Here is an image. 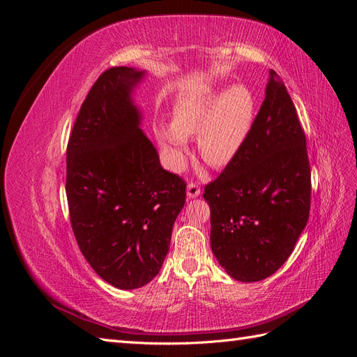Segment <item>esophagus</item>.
<instances>
[{
	"label": "esophagus",
	"instance_id": "1",
	"mask_svg": "<svg viewBox=\"0 0 357 357\" xmlns=\"http://www.w3.org/2000/svg\"><path fill=\"white\" fill-rule=\"evenodd\" d=\"M186 195L189 199L192 198H198L201 195V189L198 188V185H193V183H189L186 188Z\"/></svg>",
	"mask_w": 357,
	"mask_h": 357
}]
</instances>
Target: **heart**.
<instances>
[{
    "instance_id": "1",
    "label": "heart",
    "mask_w": 357,
    "mask_h": 357,
    "mask_svg": "<svg viewBox=\"0 0 357 357\" xmlns=\"http://www.w3.org/2000/svg\"><path fill=\"white\" fill-rule=\"evenodd\" d=\"M256 101L243 84L185 93L172 107V122L155 132L168 169L178 172L189 152L188 137L198 134V150L211 165L223 168L240 155L253 129Z\"/></svg>"
}]
</instances>
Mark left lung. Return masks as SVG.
<instances>
[{"instance_id":"obj_1","label":"left lung","mask_w":357,"mask_h":357,"mask_svg":"<svg viewBox=\"0 0 357 357\" xmlns=\"http://www.w3.org/2000/svg\"><path fill=\"white\" fill-rule=\"evenodd\" d=\"M310 198L305 134L284 83L271 70L250 137L204 192L220 266L244 283L273 275L305 228Z\"/></svg>"}]
</instances>
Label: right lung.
I'll return each mask as SVG.
<instances>
[{
  "label": "right lung",
  "mask_w": 357,
  "mask_h": 357,
  "mask_svg": "<svg viewBox=\"0 0 357 357\" xmlns=\"http://www.w3.org/2000/svg\"><path fill=\"white\" fill-rule=\"evenodd\" d=\"M147 71L107 70L86 96L67 147V199L75 240L107 283L143 287L158 275L186 183L162 168L143 132L134 92Z\"/></svg>",
  "instance_id": "right-lung-1"
}]
</instances>
